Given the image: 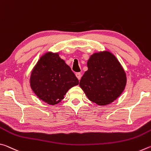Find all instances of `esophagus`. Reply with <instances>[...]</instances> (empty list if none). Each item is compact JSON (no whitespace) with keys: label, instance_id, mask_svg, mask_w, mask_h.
Returning <instances> with one entry per match:
<instances>
[{"label":"esophagus","instance_id":"34e87169","mask_svg":"<svg viewBox=\"0 0 151 151\" xmlns=\"http://www.w3.org/2000/svg\"><path fill=\"white\" fill-rule=\"evenodd\" d=\"M75 75H76V77H77V78L78 79V81H80L81 78V74L80 73H76L75 74Z\"/></svg>","mask_w":151,"mask_h":151}]
</instances>
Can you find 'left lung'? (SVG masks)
Segmentation results:
<instances>
[{"label":"left lung","mask_w":151,"mask_h":151,"mask_svg":"<svg viewBox=\"0 0 151 151\" xmlns=\"http://www.w3.org/2000/svg\"><path fill=\"white\" fill-rule=\"evenodd\" d=\"M87 66L79 86L89 100L101 106L115 101L127 84L126 73L115 56L109 51L95 52Z\"/></svg>","instance_id":"8db88e82"}]
</instances>
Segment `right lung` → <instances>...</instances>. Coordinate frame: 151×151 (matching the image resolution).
<instances>
[{
    "mask_svg": "<svg viewBox=\"0 0 151 151\" xmlns=\"http://www.w3.org/2000/svg\"><path fill=\"white\" fill-rule=\"evenodd\" d=\"M58 52H46L35 66L30 78L32 91L42 101L55 105L63 100L78 80Z\"/></svg>",
    "mask_w": 151,
    "mask_h": 151,
    "instance_id": "right-lung-1",
    "label": "right lung"
}]
</instances>
